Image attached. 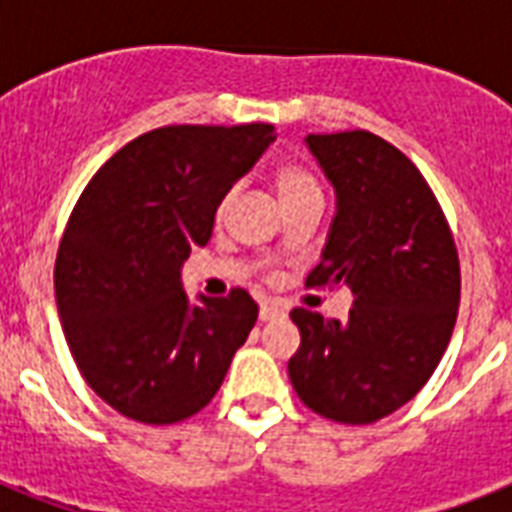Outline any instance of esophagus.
I'll return each mask as SVG.
<instances>
[{
    "instance_id": "obj_1",
    "label": "esophagus",
    "mask_w": 512,
    "mask_h": 512,
    "mask_svg": "<svg viewBox=\"0 0 512 512\" xmlns=\"http://www.w3.org/2000/svg\"><path fill=\"white\" fill-rule=\"evenodd\" d=\"M287 316V308L281 303H273V300H265L260 303V319L263 321H276V319H284Z\"/></svg>"
}]
</instances>
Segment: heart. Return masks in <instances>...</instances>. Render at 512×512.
<instances>
[{
    "instance_id": "obj_1",
    "label": "heart",
    "mask_w": 512,
    "mask_h": 512,
    "mask_svg": "<svg viewBox=\"0 0 512 512\" xmlns=\"http://www.w3.org/2000/svg\"><path fill=\"white\" fill-rule=\"evenodd\" d=\"M273 185H276V193H279V199L284 207H292L297 201L311 199V196H321V185L319 180L313 177V172H308L300 164H281L276 175H273ZM233 196L236 193L228 191L220 201V207H217V215L223 217L233 204Z\"/></svg>"
}]
</instances>
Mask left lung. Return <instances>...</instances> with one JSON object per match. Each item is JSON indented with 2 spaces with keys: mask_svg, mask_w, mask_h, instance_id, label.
I'll return each mask as SVG.
<instances>
[{
  "mask_svg": "<svg viewBox=\"0 0 512 512\" xmlns=\"http://www.w3.org/2000/svg\"><path fill=\"white\" fill-rule=\"evenodd\" d=\"M335 188V217L308 287L353 292L348 319L295 308L289 380L327 420L369 425L412 401L444 356L460 308V260L420 170L372 132L308 135Z\"/></svg>",
  "mask_w": 512,
  "mask_h": 512,
  "instance_id": "obj_1",
  "label": "left lung"
}]
</instances>
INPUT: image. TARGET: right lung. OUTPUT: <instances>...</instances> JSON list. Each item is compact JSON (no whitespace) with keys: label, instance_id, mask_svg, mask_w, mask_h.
I'll use <instances>...</instances> for the list:
<instances>
[{"label":"right lung","instance_id":"1","mask_svg":"<svg viewBox=\"0 0 512 512\" xmlns=\"http://www.w3.org/2000/svg\"><path fill=\"white\" fill-rule=\"evenodd\" d=\"M273 140L271 124L162 127L111 156L76 201L55 263L60 324L87 385L124 417L196 414L247 342L255 300H191L183 263Z\"/></svg>","mask_w":512,"mask_h":512}]
</instances>
